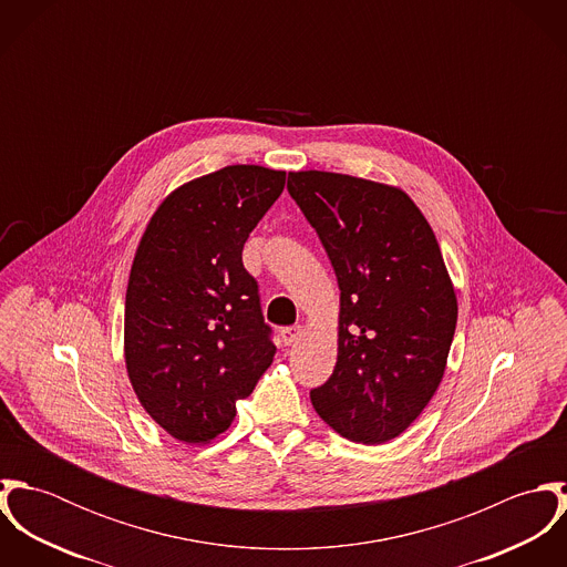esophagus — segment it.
I'll return each instance as SVG.
<instances>
[{
  "label": "esophagus",
  "instance_id": "esophagus-1",
  "mask_svg": "<svg viewBox=\"0 0 567 567\" xmlns=\"http://www.w3.org/2000/svg\"><path fill=\"white\" fill-rule=\"evenodd\" d=\"M279 336H281V342H284L286 347H290V344H295V342L299 340V336H301V327H299V324L284 327V329L279 331Z\"/></svg>",
  "mask_w": 567,
  "mask_h": 567
}]
</instances>
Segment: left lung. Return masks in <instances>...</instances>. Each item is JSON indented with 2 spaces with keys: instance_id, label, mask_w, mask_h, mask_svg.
I'll return each instance as SVG.
<instances>
[{
  "instance_id": "1",
  "label": "left lung",
  "mask_w": 567,
  "mask_h": 567,
  "mask_svg": "<svg viewBox=\"0 0 567 567\" xmlns=\"http://www.w3.org/2000/svg\"><path fill=\"white\" fill-rule=\"evenodd\" d=\"M288 192L340 288L338 360L312 405L349 441H391L436 393L458 319L434 231L384 183L306 169L288 174Z\"/></svg>"
}]
</instances>
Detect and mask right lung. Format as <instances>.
Returning a JSON list of instances; mask_svg holds the SVG:
<instances>
[{"label":"right lung","mask_w":567,"mask_h":567,"mask_svg":"<svg viewBox=\"0 0 567 567\" xmlns=\"http://www.w3.org/2000/svg\"><path fill=\"white\" fill-rule=\"evenodd\" d=\"M286 185L284 169L227 165L176 187L137 246L124 310L133 391L192 445L225 432L277 347L244 243Z\"/></svg>","instance_id":"1"}]
</instances>
